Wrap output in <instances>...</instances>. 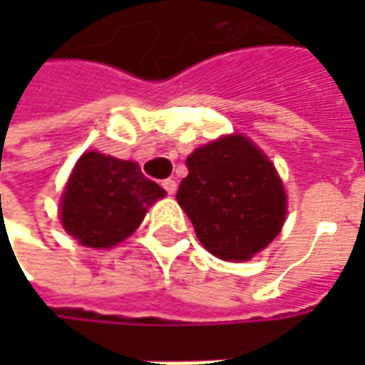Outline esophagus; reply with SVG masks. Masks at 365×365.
<instances>
[{
	"instance_id": "esophagus-1",
	"label": "esophagus",
	"mask_w": 365,
	"mask_h": 365,
	"mask_svg": "<svg viewBox=\"0 0 365 365\" xmlns=\"http://www.w3.org/2000/svg\"><path fill=\"white\" fill-rule=\"evenodd\" d=\"M162 187H164V190H166L168 195H175L178 185H176L175 178H166V180H162Z\"/></svg>"
}]
</instances>
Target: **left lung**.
Returning a JSON list of instances; mask_svg holds the SVG:
<instances>
[{
	"instance_id": "left-lung-1",
	"label": "left lung",
	"mask_w": 365,
	"mask_h": 365,
	"mask_svg": "<svg viewBox=\"0 0 365 365\" xmlns=\"http://www.w3.org/2000/svg\"><path fill=\"white\" fill-rule=\"evenodd\" d=\"M187 168L176 201L215 258L245 262L280 233L287 192L274 164L252 140L223 135L197 148Z\"/></svg>"
}]
</instances>
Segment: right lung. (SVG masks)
Instances as JSON below:
<instances>
[{
    "instance_id": "add662e5",
    "label": "right lung",
    "mask_w": 365,
    "mask_h": 365,
    "mask_svg": "<svg viewBox=\"0 0 365 365\" xmlns=\"http://www.w3.org/2000/svg\"><path fill=\"white\" fill-rule=\"evenodd\" d=\"M164 195L135 162L85 152L61 197V221L78 244L113 247L140 227L148 209Z\"/></svg>"
}]
</instances>
